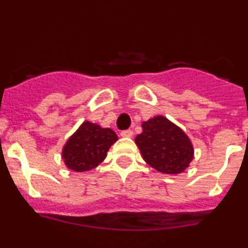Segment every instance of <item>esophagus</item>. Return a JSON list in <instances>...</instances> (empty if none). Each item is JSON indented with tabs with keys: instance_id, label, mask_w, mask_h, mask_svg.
Here are the masks:
<instances>
[{
	"instance_id": "esophagus-1",
	"label": "esophagus",
	"mask_w": 248,
	"mask_h": 248,
	"mask_svg": "<svg viewBox=\"0 0 248 248\" xmlns=\"http://www.w3.org/2000/svg\"><path fill=\"white\" fill-rule=\"evenodd\" d=\"M133 130H123L122 133H120V135H122L123 138H131L133 137Z\"/></svg>"
}]
</instances>
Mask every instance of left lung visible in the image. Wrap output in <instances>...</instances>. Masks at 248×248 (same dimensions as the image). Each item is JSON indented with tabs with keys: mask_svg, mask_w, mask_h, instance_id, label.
<instances>
[{
	"mask_svg": "<svg viewBox=\"0 0 248 248\" xmlns=\"http://www.w3.org/2000/svg\"><path fill=\"white\" fill-rule=\"evenodd\" d=\"M135 144L145 163L161 174L185 171L194 159V146L185 131L163 115L141 123Z\"/></svg>",
	"mask_w": 248,
	"mask_h": 248,
	"instance_id": "8db88e82",
	"label": "left lung"
}]
</instances>
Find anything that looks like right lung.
<instances>
[{"mask_svg": "<svg viewBox=\"0 0 248 248\" xmlns=\"http://www.w3.org/2000/svg\"><path fill=\"white\" fill-rule=\"evenodd\" d=\"M117 140V134L111 129L102 128L95 123L85 120L63 146L64 165L72 171H89L107 157L109 148Z\"/></svg>", "mask_w": 248, "mask_h": 248, "instance_id": "obj_1", "label": "right lung"}]
</instances>
